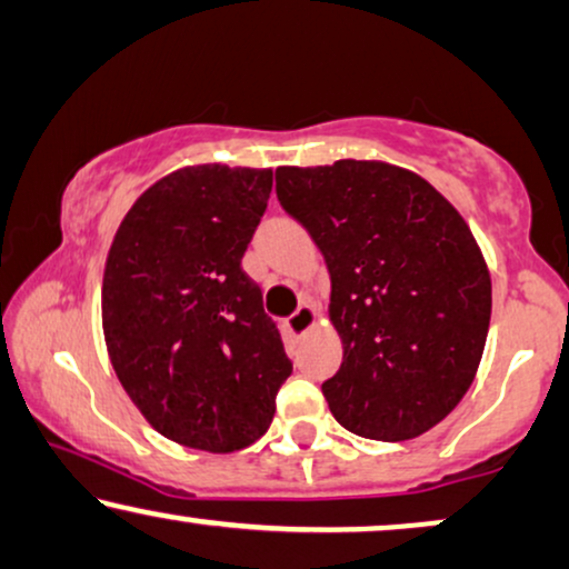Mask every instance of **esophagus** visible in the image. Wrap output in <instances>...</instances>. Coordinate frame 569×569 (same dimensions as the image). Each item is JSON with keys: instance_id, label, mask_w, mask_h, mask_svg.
<instances>
[{"instance_id": "1", "label": "esophagus", "mask_w": 569, "mask_h": 569, "mask_svg": "<svg viewBox=\"0 0 569 569\" xmlns=\"http://www.w3.org/2000/svg\"><path fill=\"white\" fill-rule=\"evenodd\" d=\"M289 330L293 332V336H307L309 330L315 328L317 325V312H315V307H309V305H305V307H299L297 312H293L291 317H289Z\"/></svg>"}]
</instances>
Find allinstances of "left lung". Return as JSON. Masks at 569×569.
Wrapping results in <instances>:
<instances>
[{
  "label": "left lung",
  "mask_w": 569,
  "mask_h": 569,
  "mask_svg": "<svg viewBox=\"0 0 569 569\" xmlns=\"http://www.w3.org/2000/svg\"><path fill=\"white\" fill-rule=\"evenodd\" d=\"M280 206L330 270L343 363L322 385L340 427L403 442L471 388L487 343L491 278L463 216L419 173L385 161L276 169Z\"/></svg>",
  "instance_id": "obj_1"
}]
</instances>
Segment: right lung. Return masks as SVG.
Returning <instances> with one entry per match:
<instances>
[{
	"instance_id": "obj_1",
	"label": "right lung",
	"mask_w": 569,
	"mask_h": 569,
	"mask_svg": "<svg viewBox=\"0 0 569 569\" xmlns=\"http://www.w3.org/2000/svg\"><path fill=\"white\" fill-rule=\"evenodd\" d=\"M270 189V169L184 166L134 200L106 257L113 372L150 427L184 448H249L291 375L260 286L241 270Z\"/></svg>"
}]
</instances>
